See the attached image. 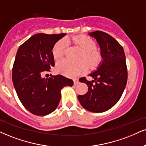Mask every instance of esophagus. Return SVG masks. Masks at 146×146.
Wrapping results in <instances>:
<instances>
[{
	"label": "esophagus",
	"mask_w": 146,
	"mask_h": 146,
	"mask_svg": "<svg viewBox=\"0 0 146 146\" xmlns=\"http://www.w3.org/2000/svg\"><path fill=\"white\" fill-rule=\"evenodd\" d=\"M73 81H74V84L75 85H76V84H78L79 83L78 78H74Z\"/></svg>",
	"instance_id": "obj_1"
}]
</instances>
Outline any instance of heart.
I'll list each match as a JSON object with an SVG mask.
<instances>
[{
  "label": "heart",
  "mask_w": 146,
  "mask_h": 146,
  "mask_svg": "<svg viewBox=\"0 0 146 146\" xmlns=\"http://www.w3.org/2000/svg\"><path fill=\"white\" fill-rule=\"evenodd\" d=\"M72 40L83 51L81 58L86 61L90 67L95 68L100 64L102 55L100 51L95 49L96 43L91 38L87 36H80L73 37ZM66 47V42L64 39L59 40L55 43L52 50V54L55 60H59L62 58ZM87 69V64L83 61L73 62L68 59H64L57 64V71L70 77L78 76L85 72Z\"/></svg>",
  "instance_id": "b5f03b06"
}]
</instances>
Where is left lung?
I'll list each match as a JSON object with an SVG mask.
<instances>
[{
	"mask_svg": "<svg viewBox=\"0 0 146 146\" xmlns=\"http://www.w3.org/2000/svg\"><path fill=\"white\" fill-rule=\"evenodd\" d=\"M96 39L102 59L96 70L89 74L88 81L83 77L80 82L88 86V92L78 95L82 107L91 112L100 113L112 108L123 95L127 82V68L124 49L117 40L102 31L89 33Z\"/></svg>",
	"mask_w": 146,
	"mask_h": 146,
	"instance_id": "8db88e82",
	"label": "left lung"
}]
</instances>
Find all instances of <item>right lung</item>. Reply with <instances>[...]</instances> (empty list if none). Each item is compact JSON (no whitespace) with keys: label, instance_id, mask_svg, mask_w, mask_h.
<instances>
[{"label":"right lung","instance_id":"obj_1","mask_svg":"<svg viewBox=\"0 0 146 146\" xmlns=\"http://www.w3.org/2000/svg\"><path fill=\"white\" fill-rule=\"evenodd\" d=\"M66 34L32 36L18 48L12 70V80L18 98L33 114L46 116L57 108L61 90L74 84L72 80L57 75L42 78L55 66L53 46Z\"/></svg>","mask_w":146,"mask_h":146}]
</instances>
